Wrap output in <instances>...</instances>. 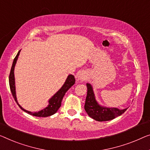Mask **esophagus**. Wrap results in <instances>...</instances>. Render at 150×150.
Returning <instances> with one entry per match:
<instances>
[{
    "label": "esophagus",
    "instance_id": "obj_1",
    "mask_svg": "<svg viewBox=\"0 0 150 150\" xmlns=\"http://www.w3.org/2000/svg\"><path fill=\"white\" fill-rule=\"evenodd\" d=\"M87 78H88V77H87V75L86 74V73L84 72H80L77 74V81H85V80L87 79Z\"/></svg>",
    "mask_w": 150,
    "mask_h": 150
}]
</instances>
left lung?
Here are the masks:
<instances>
[{
  "label": "left lung",
  "instance_id": "obj_1",
  "mask_svg": "<svg viewBox=\"0 0 150 150\" xmlns=\"http://www.w3.org/2000/svg\"><path fill=\"white\" fill-rule=\"evenodd\" d=\"M88 93L86 99L84 108L89 117L97 121H108L123 114L127 108L120 110L117 108H108L102 105L96 100L92 86L90 83L86 84Z\"/></svg>",
  "mask_w": 150,
  "mask_h": 150
}]
</instances>
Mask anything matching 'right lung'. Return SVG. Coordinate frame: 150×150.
Masks as SVG:
<instances>
[{
    "instance_id": "obj_1",
    "label": "right lung",
    "mask_w": 150,
    "mask_h": 150,
    "mask_svg": "<svg viewBox=\"0 0 150 150\" xmlns=\"http://www.w3.org/2000/svg\"><path fill=\"white\" fill-rule=\"evenodd\" d=\"M20 51H21V50L18 52L16 57H15L14 60H13V64H12V67H11V72L9 75V86H10L11 91V93H12L13 97L14 98V100H15V102H17V104L18 106H19V108H21V110H23L24 112L30 114L31 115L34 116V117H49V116L54 115V114L57 112V110H59V108L61 107L62 100V98H63L64 94H65V93L68 91V89L70 88L71 87H72L73 85L75 84V79L74 76L73 75H68L65 82H64L63 86L61 87V88L54 95L52 96V97L48 100V106L46 107L45 108L42 109V110H40L38 112H30V111L26 110L24 108H22V107L19 104V103H18L17 100V96H16V91H15L14 69H15V64H16V62L18 59V57H19V55Z\"/></svg>"
}]
</instances>
